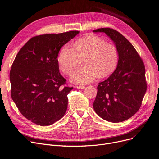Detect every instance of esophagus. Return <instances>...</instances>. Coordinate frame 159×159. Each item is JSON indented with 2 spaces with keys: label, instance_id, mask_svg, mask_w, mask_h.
Here are the masks:
<instances>
[{
  "label": "esophagus",
  "instance_id": "obj_1",
  "mask_svg": "<svg viewBox=\"0 0 159 159\" xmlns=\"http://www.w3.org/2000/svg\"><path fill=\"white\" fill-rule=\"evenodd\" d=\"M75 87H76V88H77V89H84L85 88V86H75Z\"/></svg>",
  "mask_w": 159,
  "mask_h": 159
}]
</instances>
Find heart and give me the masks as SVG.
<instances>
[{
	"mask_svg": "<svg viewBox=\"0 0 159 159\" xmlns=\"http://www.w3.org/2000/svg\"><path fill=\"white\" fill-rule=\"evenodd\" d=\"M118 59L116 47L102 38L89 36L76 41L72 48L65 45L58 57L59 68L66 75H70L83 60L84 66L75 70L71 77L75 84H85L110 74L116 68Z\"/></svg>",
	"mask_w": 159,
	"mask_h": 159,
	"instance_id": "1",
	"label": "heart"
}]
</instances>
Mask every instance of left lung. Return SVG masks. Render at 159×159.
<instances>
[{"instance_id":"1","label":"left lung","mask_w":159,"mask_h":159,"mask_svg":"<svg viewBox=\"0 0 159 159\" xmlns=\"http://www.w3.org/2000/svg\"><path fill=\"white\" fill-rule=\"evenodd\" d=\"M93 32L105 33L118 52L117 68L97 86L93 108L107 121H125L139 111L147 91L144 63L131 43L116 30L105 27Z\"/></svg>"}]
</instances>
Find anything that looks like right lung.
<instances>
[{
  "mask_svg": "<svg viewBox=\"0 0 159 159\" xmlns=\"http://www.w3.org/2000/svg\"><path fill=\"white\" fill-rule=\"evenodd\" d=\"M80 33L70 31L33 37L16 55L10 72L11 97L27 120L44 126L62 118L73 87L59 72L60 49Z\"/></svg>",
  "mask_w": 159,
  "mask_h": 159,
  "instance_id": "obj_1",
  "label": "right lung"
}]
</instances>
